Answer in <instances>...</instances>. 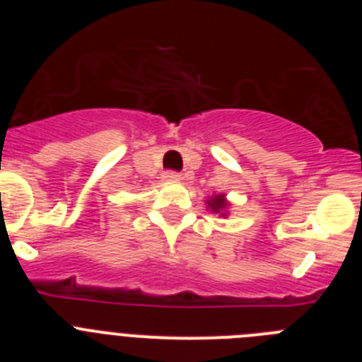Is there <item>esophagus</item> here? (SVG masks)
<instances>
[{"instance_id": "esophagus-1", "label": "esophagus", "mask_w": 362, "mask_h": 362, "mask_svg": "<svg viewBox=\"0 0 362 362\" xmlns=\"http://www.w3.org/2000/svg\"><path fill=\"white\" fill-rule=\"evenodd\" d=\"M163 177H165L166 181H179V179H181V174L175 170H166L165 174H163Z\"/></svg>"}]
</instances>
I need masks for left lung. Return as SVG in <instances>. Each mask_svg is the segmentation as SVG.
Here are the masks:
<instances>
[{
    "mask_svg": "<svg viewBox=\"0 0 362 362\" xmlns=\"http://www.w3.org/2000/svg\"><path fill=\"white\" fill-rule=\"evenodd\" d=\"M206 203H209V206L212 209V212H216V214L223 212V210L226 209V201H225V197H223V196L212 197V199L206 201ZM223 216H225V214H223Z\"/></svg>",
    "mask_w": 362,
    "mask_h": 362,
    "instance_id": "1",
    "label": "left lung"
}]
</instances>
